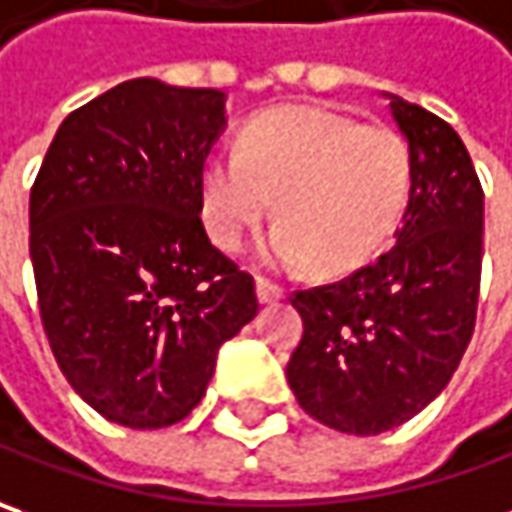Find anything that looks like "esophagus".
Returning <instances> with one entry per match:
<instances>
[{
  "mask_svg": "<svg viewBox=\"0 0 512 512\" xmlns=\"http://www.w3.org/2000/svg\"><path fill=\"white\" fill-rule=\"evenodd\" d=\"M283 286H278V283H272V280L266 278H257V300L260 303H278V300H283Z\"/></svg>",
  "mask_w": 512,
  "mask_h": 512,
  "instance_id": "34e87169",
  "label": "esophagus"
}]
</instances>
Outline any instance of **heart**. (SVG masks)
Returning a JSON list of instances; mask_svg holds the SVG:
<instances>
[{
    "label": "heart",
    "instance_id": "heart-1",
    "mask_svg": "<svg viewBox=\"0 0 512 512\" xmlns=\"http://www.w3.org/2000/svg\"><path fill=\"white\" fill-rule=\"evenodd\" d=\"M410 191L412 148L398 128L321 105L260 114L240 131L237 154L214 151L200 174L203 220L220 249L240 252L275 197L269 260L300 266L309 257L323 275L384 252Z\"/></svg>",
    "mask_w": 512,
    "mask_h": 512
}]
</instances>
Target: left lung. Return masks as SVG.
I'll list each match as a JSON object with an SVG mask.
<instances>
[{"mask_svg":"<svg viewBox=\"0 0 512 512\" xmlns=\"http://www.w3.org/2000/svg\"><path fill=\"white\" fill-rule=\"evenodd\" d=\"M412 148L410 206L387 255L349 278L300 289L303 338L286 378L303 412L332 430L378 435L450 384L473 338L484 191L456 131L389 97Z\"/></svg>","mask_w":512,"mask_h":512,"instance_id":"obj_1","label":"left lung"}]
</instances>
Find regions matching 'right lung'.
I'll return each mask as SVG.
<instances>
[{"mask_svg":"<svg viewBox=\"0 0 512 512\" xmlns=\"http://www.w3.org/2000/svg\"><path fill=\"white\" fill-rule=\"evenodd\" d=\"M223 125V91L128 79L62 120L31 189L51 352L88 407L131 430L183 421L257 315L255 278L200 220Z\"/></svg>","mask_w":512,"mask_h":512,"instance_id":"add662e5","label":"right lung"}]
</instances>
